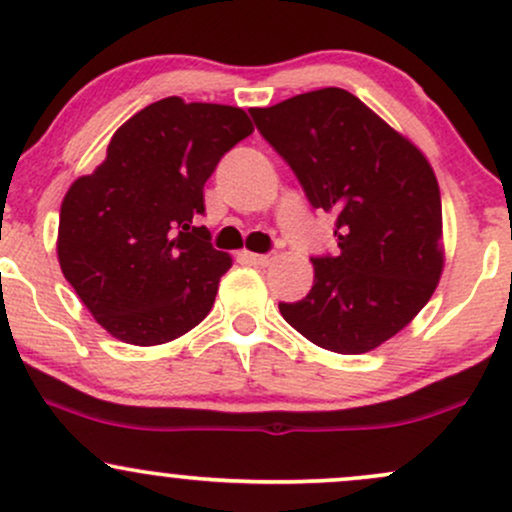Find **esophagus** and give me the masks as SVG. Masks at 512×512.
Masks as SVG:
<instances>
[{
	"instance_id": "34e87169",
	"label": "esophagus",
	"mask_w": 512,
	"mask_h": 512,
	"mask_svg": "<svg viewBox=\"0 0 512 512\" xmlns=\"http://www.w3.org/2000/svg\"><path fill=\"white\" fill-rule=\"evenodd\" d=\"M250 262L257 264V267H269V264H274L276 255H257V252H250Z\"/></svg>"
}]
</instances>
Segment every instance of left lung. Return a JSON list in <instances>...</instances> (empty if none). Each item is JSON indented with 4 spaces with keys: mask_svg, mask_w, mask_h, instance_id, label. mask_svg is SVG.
I'll return each mask as SVG.
<instances>
[{
    "mask_svg": "<svg viewBox=\"0 0 512 512\" xmlns=\"http://www.w3.org/2000/svg\"><path fill=\"white\" fill-rule=\"evenodd\" d=\"M315 209L337 216V257L281 315L334 354H366L409 325L445 267L443 211L431 163L414 142L344 88L250 108Z\"/></svg>",
    "mask_w": 512,
    "mask_h": 512,
    "instance_id": "8db88e82",
    "label": "left lung"
}]
</instances>
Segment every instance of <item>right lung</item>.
Wrapping results in <instances>:
<instances>
[{
    "label": "right lung",
    "mask_w": 512,
    "mask_h": 512,
    "mask_svg": "<svg viewBox=\"0 0 512 512\" xmlns=\"http://www.w3.org/2000/svg\"><path fill=\"white\" fill-rule=\"evenodd\" d=\"M252 129L243 108L163 98L129 117L101 166L69 185L57 260L115 339L166 344L209 315L233 260L192 221L216 163Z\"/></svg>",
    "instance_id": "add662e5"
}]
</instances>
